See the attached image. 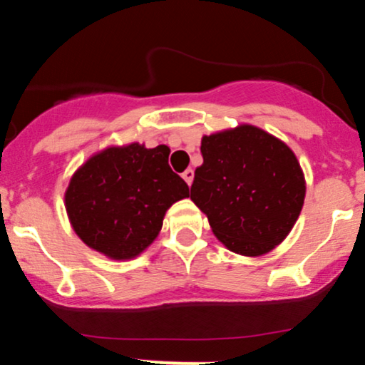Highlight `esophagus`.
<instances>
[{
    "mask_svg": "<svg viewBox=\"0 0 365 365\" xmlns=\"http://www.w3.org/2000/svg\"><path fill=\"white\" fill-rule=\"evenodd\" d=\"M182 177H183V180H185V182H187V185H192V182H194V170L187 168V170L182 173Z\"/></svg>",
    "mask_w": 365,
    "mask_h": 365,
    "instance_id": "1",
    "label": "esophagus"
}]
</instances>
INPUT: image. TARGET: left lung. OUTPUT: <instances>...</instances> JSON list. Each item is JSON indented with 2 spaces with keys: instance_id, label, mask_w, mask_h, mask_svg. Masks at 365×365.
<instances>
[{
  "instance_id": "left-lung-1",
  "label": "left lung",
  "mask_w": 365,
  "mask_h": 365,
  "mask_svg": "<svg viewBox=\"0 0 365 365\" xmlns=\"http://www.w3.org/2000/svg\"><path fill=\"white\" fill-rule=\"evenodd\" d=\"M200 154L190 199L206 212L217 240L244 255L274 249L304 206V175L292 149L242 125L202 137Z\"/></svg>"
}]
</instances>
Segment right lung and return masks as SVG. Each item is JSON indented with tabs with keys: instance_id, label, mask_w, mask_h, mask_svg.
I'll list each match as a JSON object with an SVG mask.
<instances>
[{
	"instance_id": "add662e5",
	"label": "right lung",
	"mask_w": 365,
	"mask_h": 365,
	"mask_svg": "<svg viewBox=\"0 0 365 365\" xmlns=\"http://www.w3.org/2000/svg\"><path fill=\"white\" fill-rule=\"evenodd\" d=\"M168 156L166 145L110 148L73 175L65 204L83 244L108 257L130 259L158 237L166 209L190 195Z\"/></svg>"
}]
</instances>
